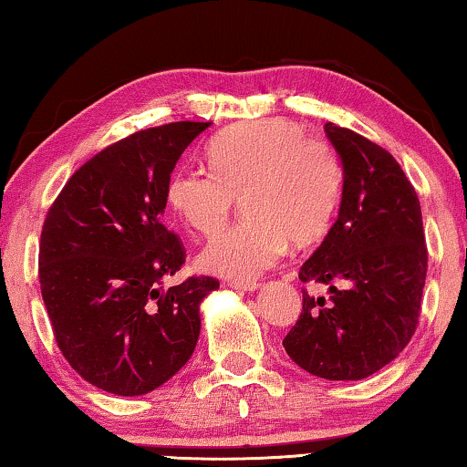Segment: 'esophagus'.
<instances>
[{"mask_svg": "<svg viewBox=\"0 0 467 467\" xmlns=\"http://www.w3.org/2000/svg\"><path fill=\"white\" fill-rule=\"evenodd\" d=\"M231 288H234V291L254 293V291H257V288H260V283H255V280H249V283H239V280H233Z\"/></svg>", "mask_w": 467, "mask_h": 467, "instance_id": "1", "label": "esophagus"}]
</instances>
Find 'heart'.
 <instances>
[{"mask_svg":"<svg viewBox=\"0 0 467 467\" xmlns=\"http://www.w3.org/2000/svg\"><path fill=\"white\" fill-rule=\"evenodd\" d=\"M210 168L170 174L166 199L199 234L226 224L236 197L247 220L207 243L205 272L254 280L283 257L288 241L309 245L328 231L345 187V168L328 140L306 137L285 118L251 120L222 130L207 145Z\"/></svg>","mask_w":467,"mask_h":467,"instance_id":"b5f03b06","label":"heart"}]
</instances>
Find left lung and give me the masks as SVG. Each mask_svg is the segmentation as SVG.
Returning a JSON list of instances; mask_svg holds the SVG:
<instances>
[{
    "instance_id": "1",
    "label": "left lung",
    "mask_w": 467,
    "mask_h": 467,
    "mask_svg": "<svg viewBox=\"0 0 467 467\" xmlns=\"http://www.w3.org/2000/svg\"><path fill=\"white\" fill-rule=\"evenodd\" d=\"M345 168L338 218L301 265L303 309L283 345L295 364L327 380H361L390 364L418 327L428 251L416 189L387 150L327 122ZM343 284L338 289L336 285Z\"/></svg>"
}]
</instances>
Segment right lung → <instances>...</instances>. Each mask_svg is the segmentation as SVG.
Listing matches in <instances>:
<instances>
[{
    "mask_svg": "<svg viewBox=\"0 0 467 467\" xmlns=\"http://www.w3.org/2000/svg\"><path fill=\"white\" fill-rule=\"evenodd\" d=\"M210 124L170 122L106 147L70 176L43 222L39 283L56 343L106 393H150L195 351L199 306L220 283L161 286L184 264L161 213L176 161Z\"/></svg>",
    "mask_w": 467,
    "mask_h": 467,
    "instance_id": "1",
    "label": "right lung"
}]
</instances>
